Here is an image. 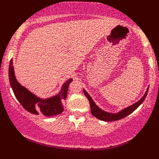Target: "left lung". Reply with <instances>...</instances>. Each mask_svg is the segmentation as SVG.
Segmentation results:
<instances>
[{
  "mask_svg": "<svg viewBox=\"0 0 159 159\" xmlns=\"http://www.w3.org/2000/svg\"><path fill=\"white\" fill-rule=\"evenodd\" d=\"M83 91H84V94L85 95L87 98L88 99L89 103H90L91 114H92L95 117H96L97 119H98L101 121H112L119 120V119L125 118V117H126L129 114H131V113L133 112L134 110L137 109V108H138V106H140L143 101H144L145 97H146V95L148 94V88L146 92H145V95L142 97V98L139 100L137 103H134L133 105L130 106L129 107L125 108V109L121 110L119 112L116 113V114L108 113V112L105 111H103L102 109H101V108H100L95 103V102L93 101V100L92 99V98L90 97V95H89L84 90H83Z\"/></svg>",
  "mask_w": 159,
  "mask_h": 159,
  "instance_id": "obj_1",
  "label": "left lung"
}]
</instances>
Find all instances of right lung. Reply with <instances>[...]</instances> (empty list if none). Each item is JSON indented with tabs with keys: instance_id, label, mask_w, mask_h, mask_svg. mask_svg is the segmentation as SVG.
<instances>
[{
	"instance_id": "1",
	"label": "right lung",
	"mask_w": 159,
	"mask_h": 159,
	"mask_svg": "<svg viewBox=\"0 0 159 159\" xmlns=\"http://www.w3.org/2000/svg\"><path fill=\"white\" fill-rule=\"evenodd\" d=\"M8 77L11 87L15 96L23 108L27 111L33 114H42L45 116L51 117L60 114L64 111L62 100L66 98L69 85L72 81V79H69L64 82L61 90L56 96L50 98L41 99L19 83L14 75L12 59L10 61Z\"/></svg>"
}]
</instances>
